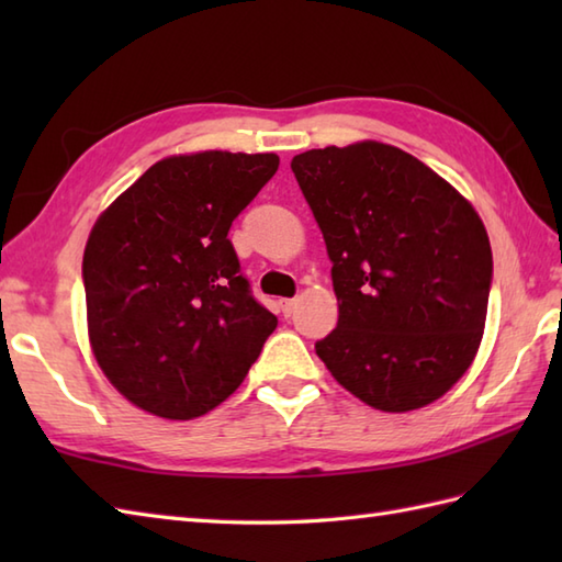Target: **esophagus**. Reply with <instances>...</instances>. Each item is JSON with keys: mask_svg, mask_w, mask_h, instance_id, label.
<instances>
[{"mask_svg": "<svg viewBox=\"0 0 562 562\" xmlns=\"http://www.w3.org/2000/svg\"><path fill=\"white\" fill-rule=\"evenodd\" d=\"M280 308L284 316H292L294 308H296V300H280Z\"/></svg>", "mask_w": 562, "mask_h": 562, "instance_id": "1", "label": "esophagus"}]
</instances>
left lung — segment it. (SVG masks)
<instances>
[{
  "label": "left lung",
  "instance_id": "left-lung-1",
  "mask_svg": "<svg viewBox=\"0 0 562 562\" xmlns=\"http://www.w3.org/2000/svg\"><path fill=\"white\" fill-rule=\"evenodd\" d=\"M292 171L340 312L316 355L376 411L445 396L485 328L493 250L479 212L413 154L372 139L296 154Z\"/></svg>",
  "mask_w": 562,
  "mask_h": 562
}]
</instances>
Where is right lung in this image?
<instances>
[{"mask_svg":"<svg viewBox=\"0 0 562 562\" xmlns=\"http://www.w3.org/2000/svg\"><path fill=\"white\" fill-rule=\"evenodd\" d=\"M278 166L244 151L161 159L93 224L81 266L91 350L137 408L166 420L217 408L278 326L226 238Z\"/></svg>","mask_w":562,"mask_h":562,"instance_id":"obj_1","label":"right lung"}]
</instances>
